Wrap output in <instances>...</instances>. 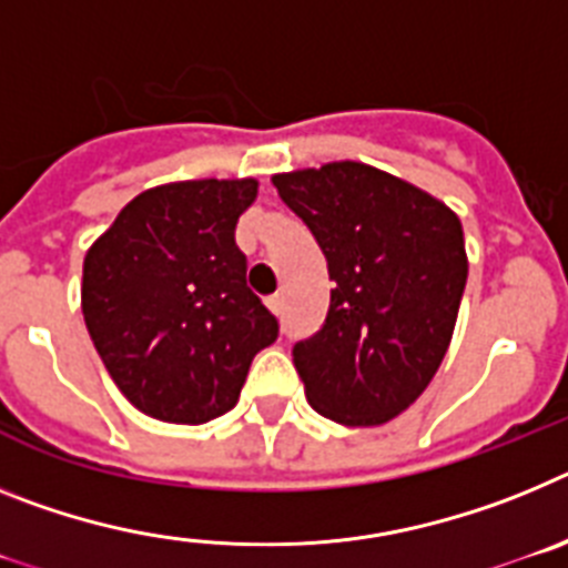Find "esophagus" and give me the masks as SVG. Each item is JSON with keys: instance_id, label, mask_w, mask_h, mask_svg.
<instances>
[{"instance_id": "1", "label": "esophagus", "mask_w": 568, "mask_h": 568, "mask_svg": "<svg viewBox=\"0 0 568 568\" xmlns=\"http://www.w3.org/2000/svg\"><path fill=\"white\" fill-rule=\"evenodd\" d=\"M268 308L274 314H277V317H283V312H285V300H283V294H274V297H268Z\"/></svg>"}]
</instances>
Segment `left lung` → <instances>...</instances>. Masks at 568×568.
I'll return each instance as SVG.
<instances>
[{
  "label": "left lung",
  "instance_id": "8db88e82",
  "mask_svg": "<svg viewBox=\"0 0 568 568\" xmlns=\"http://www.w3.org/2000/svg\"><path fill=\"white\" fill-rule=\"evenodd\" d=\"M308 225L334 280L317 334L294 345L314 412L379 426L440 368L468 277L463 225L426 191L363 162L271 176Z\"/></svg>",
  "mask_w": 568,
  "mask_h": 568
}]
</instances>
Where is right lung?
Here are the masks:
<instances>
[{
    "label": "right lung",
    "instance_id": "1",
    "mask_svg": "<svg viewBox=\"0 0 568 568\" xmlns=\"http://www.w3.org/2000/svg\"><path fill=\"white\" fill-rule=\"evenodd\" d=\"M256 180L142 191L91 245L82 314L102 363L148 417L200 426L240 400L251 359L280 334L245 285L236 220Z\"/></svg>",
    "mask_w": 568,
    "mask_h": 568
}]
</instances>
